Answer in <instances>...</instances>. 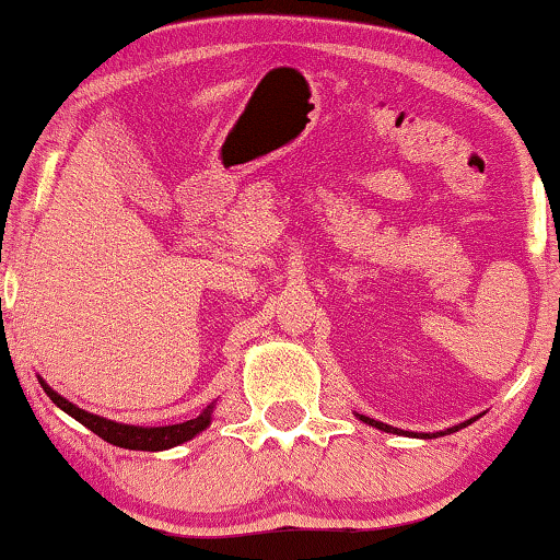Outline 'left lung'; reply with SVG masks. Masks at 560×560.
<instances>
[{
    "label": "left lung",
    "instance_id": "8db88e82",
    "mask_svg": "<svg viewBox=\"0 0 560 560\" xmlns=\"http://www.w3.org/2000/svg\"><path fill=\"white\" fill-rule=\"evenodd\" d=\"M359 419L361 421H366V424H371V427H376V429H381V432H392V434H407V436H421V440H432V436H444V434H452V432H459V429H465V427H469L472 424V421H477L480 419V415L477 417H472V419H467V421H462V424H455V427H450V429H444V432H436V434H417V432H404V429H396V427H388V424H384V421H376V419H371V417H363V415H359Z\"/></svg>",
    "mask_w": 560,
    "mask_h": 560
}]
</instances>
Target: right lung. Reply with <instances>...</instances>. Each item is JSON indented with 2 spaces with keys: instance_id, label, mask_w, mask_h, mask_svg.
<instances>
[{
  "instance_id": "1",
  "label": "right lung",
  "mask_w": 560,
  "mask_h": 560,
  "mask_svg": "<svg viewBox=\"0 0 560 560\" xmlns=\"http://www.w3.org/2000/svg\"><path fill=\"white\" fill-rule=\"evenodd\" d=\"M39 378V376H37ZM39 386L45 388V394L50 396L55 407H60L65 415H70L72 419H78L80 424L91 429L93 434H98L101 440L116 444V447L124 450H143V452H161V450H172L176 444H184L197 436L199 432L212 424V411L214 404L201 411L197 419L182 421V424H168V427H133V424H118V421H110L98 415H91V411L75 407L70 404L65 396H60L58 392H52L50 386L39 378Z\"/></svg>"
}]
</instances>
